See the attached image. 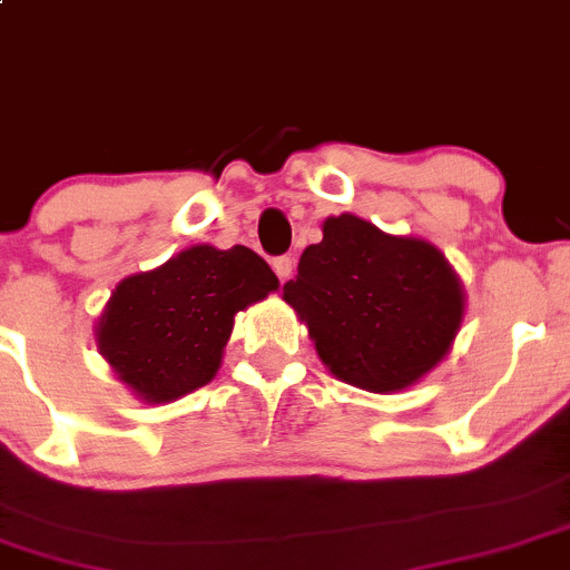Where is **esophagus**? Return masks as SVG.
I'll return each instance as SVG.
<instances>
[{
    "mask_svg": "<svg viewBox=\"0 0 570 570\" xmlns=\"http://www.w3.org/2000/svg\"><path fill=\"white\" fill-rule=\"evenodd\" d=\"M273 269H275V275H278L281 281H289L292 278V269H295V258H292V256H278L273 262Z\"/></svg>",
    "mask_w": 570,
    "mask_h": 570,
    "instance_id": "34e87169",
    "label": "esophagus"
}]
</instances>
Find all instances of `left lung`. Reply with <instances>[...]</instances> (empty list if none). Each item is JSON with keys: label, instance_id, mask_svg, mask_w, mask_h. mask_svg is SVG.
<instances>
[{"label": "left lung", "instance_id": "1", "mask_svg": "<svg viewBox=\"0 0 570 570\" xmlns=\"http://www.w3.org/2000/svg\"><path fill=\"white\" fill-rule=\"evenodd\" d=\"M284 301L331 375L381 395L432 373L465 320V286L440 247L384 234L356 214L325 219Z\"/></svg>", "mask_w": 570, "mask_h": 570}]
</instances>
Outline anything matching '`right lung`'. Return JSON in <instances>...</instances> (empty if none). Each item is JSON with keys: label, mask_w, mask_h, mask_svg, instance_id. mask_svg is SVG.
I'll return each instance as SVG.
<instances>
[{"label": "right lung", "mask_w": 570, "mask_h": 570, "mask_svg": "<svg viewBox=\"0 0 570 570\" xmlns=\"http://www.w3.org/2000/svg\"><path fill=\"white\" fill-rule=\"evenodd\" d=\"M278 286L250 247H186L114 286L94 323L97 351L138 401L173 403L217 375L236 314Z\"/></svg>", "instance_id": "right-lung-1"}]
</instances>
